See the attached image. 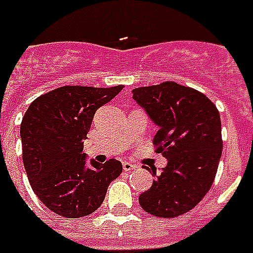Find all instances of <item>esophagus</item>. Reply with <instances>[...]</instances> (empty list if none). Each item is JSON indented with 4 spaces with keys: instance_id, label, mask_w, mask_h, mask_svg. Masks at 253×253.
<instances>
[{
    "instance_id": "1",
    "label": "esophagus",
    "mask_w": 253,
    "mask_h": 253,
    "mask_svg": "<svg viewBox=\"0 0 253 253\" xmlns=\"http://www.w3.org/2000/svg\"><path fill=\"white\" fill-rule=\"evenodd\" d=\"M122 169H124V171H131V170H135V166L132 163H129V162H124L122 163Z\"/></svg>"
}]
</instances>
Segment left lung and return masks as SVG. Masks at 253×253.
Listing matches in <instances>:
<instances>
[{
    "label": "left lung",
    "mask_w": 253,
    "mask_h": 253,
    "mask_svg": "<svg viewBox=\"0 0 253 253\" xmlns=\"http://www.w3.org/2000/svg\"><path fill=\"white\" fill-rule=\"evenodd\" d=\"M132 94L158 125L153 145L168 159L159 174L152 169L156 179L139 204L155 217H179L199 204L215 179L222 152L219 112L203 92L173 82Z\"/></svg>",
    "instance_id": "obj_1"
}]
</instances>
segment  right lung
<instances>
[{
  "instance_id": "right-lung-1",
  "label": "right lung",
  "mask_w": 253,
  "mask_h": 253,
  "mask_svg": "<svg viewBox=\"0 0 253 253\" xmlns=\"http://www.w3.org/2000/svg\"><path fill=\"white\" fill-rule=\"evenodd\" d=\"M122 88L64 85L38 97L25 112L21 139L28 179L38 199L62 217L94 212L122 173L120 161L87 163L83 153L95 111Z\"/></svg>"
}]
</instances>
